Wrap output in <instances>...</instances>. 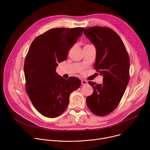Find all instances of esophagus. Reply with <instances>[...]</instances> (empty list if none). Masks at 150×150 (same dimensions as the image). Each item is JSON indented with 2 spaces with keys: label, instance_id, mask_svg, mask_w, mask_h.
<instances>
[{
  "label": "esophagus",
  "instance_id": "obj_1",
  "mask_svg": "<svg viewBox=\"0 0 150 150\" xmlns=\"http://www.w3.org/2000/svg\"><path fill=\"white\" fill-rule=\"evenodd\" d=\"M81 84L82 85H87L88 84V82L86 81V80H84V79H81Z\"/></svg>",
  "mask_w": 150,
  "mask_h": 150
}]
</instances>
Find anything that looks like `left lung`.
<instances>
[{
    "label": "left lung",
    "mask_w": 150,
    "mask_h": 150,
    "mask_svg": "<svg viewBox=\"0 0 150 150\" xmlns=\"http://www.w3.org/2000/svg\"><path fill=\"white\" fill-rule=\"evenodd\" d=\"M83 33L96 48L94 68L103 75L102 84L88 82L94 91L87 97V104L93 113L104 116L117 108L124 94L130 78L129 57L121 38L112 29L96 26L85 29Z\"/></svg>",
    "instance_id": "8db88e82"
}]
</instances>
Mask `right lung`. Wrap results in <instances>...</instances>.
Instances as JSON below:
<instances>
[{
  "instance_id": "1",
  "label": "right lung",
  "mask_w": 150,
  "mask_h": 150,
  "mask_svg": "<svg viewBox=\"0 0 150 150\" xmlns=\"http://www.w3.org/2000/svg\"><path fill=\"white\" fill-rule=\"evenodd\" d=\"M84 28H56L37 36L31 43L24 62L27 93L36 110L54 118L65 110L70 94L81 81L68 79L56 72L57 63L67 59L68 52L82 34Z\"/></svg>"
}]
</instances>
